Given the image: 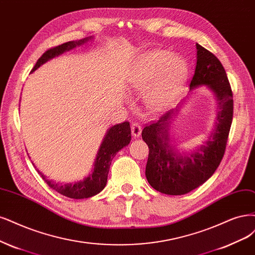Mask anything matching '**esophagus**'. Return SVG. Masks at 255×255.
<instances>
[{
	"mask_svg": "<svg viewBox=\"0 0 255 255\" xmlns=\"http://www.w3.org/2000/svg\"><path fill=\"white\" fill-rule=\"evenodd\" d=\"M130 129H131V135L134 137H139L140 134H141V126H140L138 122H133L130 125Z\"/></svg>",
	"mask_w": 255,
	"mask_h": 255,
	"instance_id": "obj_1",
	"label": "esophagus"
}]
</instances>
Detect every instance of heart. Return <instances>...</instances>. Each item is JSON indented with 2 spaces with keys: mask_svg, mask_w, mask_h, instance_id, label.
Returning <instances> with one entry per match:
<instances>
[{
  "mask_svg": "<svg viewBox=\"0 0 255 255\" xmlns=\"http://www.w3.org/2000/svg\"><path fill=\"white\" fill-rule=\"evenodd\" d=\"M187 65L182 60L165 50L148 51L139 61L136 82L148 87L146 99L154 109H161L178 95L186 80Z\"/></svg>",
  "mask_w": 255,
  "mask_h": 255,
  "instance_id": "b5f03b06",
  "label": "heart"
}]
</instances>
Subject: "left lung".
Instances as JSON below:
<instances>
[{
	"label": "left lung",
	"mask_w": 255,
	"mask_h": 255,
	"mask_svg": "<svg viewBox=\"0 0 255 255\" xmlns=\"http://www.w3.org/2000/svg\"><path fill=\"white\" fill-rule=\"evenodd\" d=\"M197 62L190 90L207 85L218 102L217 121L207 141L191 152L175 146L168 131L170 110L159 120L151 121L142 130L148 146L145 176L151 186L163 194L182 195L201 186L212 176L221 163L233 118V93L223 64L211 51L196 44Z\"/></svg>",
	"instance_id": "left-lung-1"
}]
</instances>
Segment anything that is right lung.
Returning a JSON list of instances; mask_svg holds the SVG:
<instances>
[{
  "label": "right lung",
  "mask_w": 255,
  "mask_h": 255,
  "mask_svg": "<svg viewBox=\"0 0 255 255\" xmlns=\"http://www.w3.org/2000/svg\"><path fill=\"white\" fill-rule=\"evenodd\" d=\"M87 39H82L78 42L69 41L66 43L61 44L56 47H52L47 49L44 54L38 59L36 65L33 66L32 71H36V69L45 63L46 61L50 60L51 58H55L56 56H59L63 54L64 51L72 49L76 47L77 45H81V44L85 43ZM130 141V128L129 124L127 122H122V124L116 125L112 127L108 134L105 135V138L101 143V146L99 148V152L96 158L95 166L93 172L89 175V176L85 177L83 180L75 182V183H57L55 181L48 180L46 176L39 172L41 177L44 179L48 187L56 192L60 193L66 197L69 198H75V199H82V198H89L96 194L100 193L104 187L107 186L108 181V174L110 170V165L113 160V158L115 157L118 151H120L122 147L128 145Z\"/></svg>",
  "instance_id": "right-lung-1"
}]
</instances>
